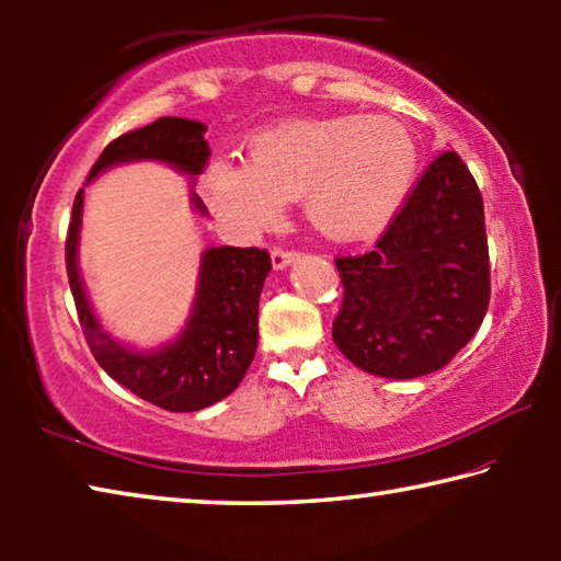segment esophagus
Returning a JSON list of instances; mask_svg holds the SVG:
<instances>
[{"mask_svg": "<svg viewBox=\"0 0 561 561\" xmlns=\"http://www.w3.org/2000/svg\"><path fill=\"white\" fill-rule=\"evenodd\" d=\"M294 260H297V254H294V252L279 250V247H274V250H272V267L274 270H287Z\"/></svg>", "mask_w": 561, "mask_h": 561, "instance_id": "34e87169", "label": "esophagus"}]
</instances>
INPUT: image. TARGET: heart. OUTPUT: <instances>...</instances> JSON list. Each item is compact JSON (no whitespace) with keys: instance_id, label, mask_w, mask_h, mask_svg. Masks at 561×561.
I'll return each mask as SVG.
<instances>
[{"instance_id":"1","label":"heart","mask_w":561,"mask_h":561,"mask_svg":"<svg viewBox=\"0 0 561 561\" xmlns=\"http://www.w3.org/2000/svg\"><path fill=\"white\" fill-rule=\"evenodd\" d=\"M417 170L411 133L388 116L299 118L257 133L250 165L217 160L203 190L217 210L260 230L304 201L309 225L331 242H360L401 210Z\"/></svg>"}]
</instances>
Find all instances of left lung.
I'll use <instances>...</instances> for the list:
<instances>
[{
	"label": "left lung",
	"instance_id": "8db88e82",
	"mask_svg": "<svg viewBox=\"0 0 561 561\" xmlns=\"http://www.w3.org/2000/svg\"><path fill=\"white\" fill-rule=\"evenodd\" d=\"M334 344L360 371L408 381L438 371L485 319L490 257L478 183L455 150L417 180L360 257H339Z\"/></svg>",
	"mask_w": 561,
	"mask_h": 561
}]
</instances>
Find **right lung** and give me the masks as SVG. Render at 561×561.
Listing matches in <instances>:
<instances>
[{
	"label": "right lung",
	"mask_w": 561,
	"mask_h": 561,
	"mask_svg": "<svg viewBox=\"0 0 561 561\" xmlns=\"http://www.w3.org/2000/svg\"><path fill=\"white\" fill-rule=\"evenodd\" d=\"M201 121L165 116L130 130L106 146L91 168L87 185L101 173L128 163H165L193 183L210 156ZM197 215H207L201 197L190 193ZM83 190H79L66 237V272L91 354L113 381L165 411H201L230 396L257 351V311L264 279L272 270L267 250L257 247H207L197 270L195 301L185 327L158 348H136L113 339L93 311L79 272Z\"/></svg>",
	"instance_id": "right-lung-1"
}]
</instances>
